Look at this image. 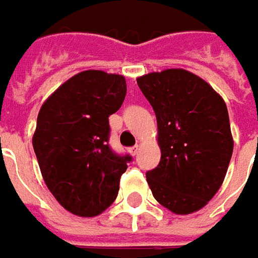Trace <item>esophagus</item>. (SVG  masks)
I'll return each instance as SVG.
<instances>
[{
  "instance_id": "34e87169",
  "label": "esophagus",
  "mask_w": 258,
  "mask_h": 258,
  "mask_svg": "<svg viewBox=\"0 0 258 258\" xmlns=\"http://www.w3.org/2000/svg\"><path fill=\"white\" fill-rule=\"evenodd\" d=\"M138 152H139V146L138 145H135V146H132V148H129V154L131 155H138Z\"/></svg>"
}]
</instances>
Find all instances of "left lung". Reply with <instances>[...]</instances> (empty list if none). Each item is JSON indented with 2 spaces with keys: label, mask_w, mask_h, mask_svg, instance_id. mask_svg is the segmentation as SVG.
<instances>
[{
  "label": "left lung",
  "mask_w": 258,
  "mask_h": 258,
  "mask_svg": "<svg viewBox=\"0 0 258 258\" xmlns=\"http://www.w3.org/2000/svg\"><path fill=\"white\" fill-rule=\"evenodd\" d=\"M138 86L154 107L161 146V162L146 172L149 188L172 213H195L220 189L233 155L227 106L182 69L145 75Z\"/></svg>",
  "instance_id": "1"
}]
</instances>
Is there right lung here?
Instances as JSON below:
<instances>
[{"instance_id":"right-lung-1","label":"right lung","mask_w":258,"mask_h":258,"mask_svg":"<svg viewBox=\"0 0 258 258\" xmlns=\"http://www.w3.org/2000/svg\"><path fill=\"white\" fill-rule=\"evenodd\" d=\"M126 96L123 76L87 70L73 76L45 100L33 148L50 192L67 211L94 217L110 207L132 161L109 145V116Z\"/></svg>"}]
</instances>
